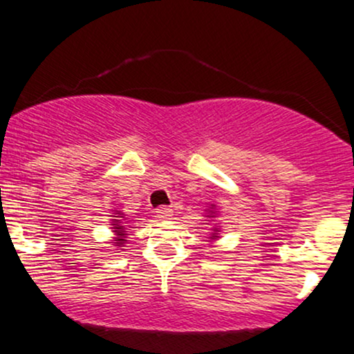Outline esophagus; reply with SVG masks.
Instances as JSON below:
<instances>
[{
	"label": "esophagus",
	"mask_w": 354,
	"mask_h": 354,
	"mask_svg": "<svg viewBox=\"0 0 354 354\" xmlns=\"http://www.w3.org/2000/svg\"><path fill=\"white\" fill-rule=\"evenodd\" d=\"M156 213H158L156 216L160 219H169V218H171L173 211H171V208H168V206H161V208L158 209Z\"/></svg>",
	"instance_id": "obj_1"
}]
</instances>
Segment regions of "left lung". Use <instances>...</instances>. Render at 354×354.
<instances>
[{
    "instance_id": "obj_1",
    "label": "left lung",
    "mask_w": 354,
    "mask_h": 354,
    "mask_svg": "<svg viewBox=\"0 0 354 354\" xmlns=\"http://www.w3.org/2000/svg\"><path fill=\"white\" fill-rule=\"evenodd\" d=\"M205 218H206V221H209V223H213V226H211V233H209V238H208V241H209V246L213 248L214 246V243L218 241L219 238H221V226L218 225L216 223V218H218V214H219V211L216 209V205H213V203H211V205H208L206 206V209H205Z\"/></svg>"
}]
</instances>
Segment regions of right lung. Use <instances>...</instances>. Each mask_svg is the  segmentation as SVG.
<instances>
[{"label": "right lung", "mask_w": 354, "mask_h": 354, "mask_svg": "<svg viewBox=\"0 0 354 354\" xmlns=\"http://www.w3.org/2000/svg\"><path fill=\"white\" fill-rule=\"evenodd\" d=\"M109 216H111L109 223H111L113 233V238L109 239V241H111L113 246H116L118 250H123L126 243H128V236H126V234H129V228H133V221L126 216L120 208L113 209V213L109 214Z\"/></svg>", "instance_id": "obj_1"}]
</instances>
